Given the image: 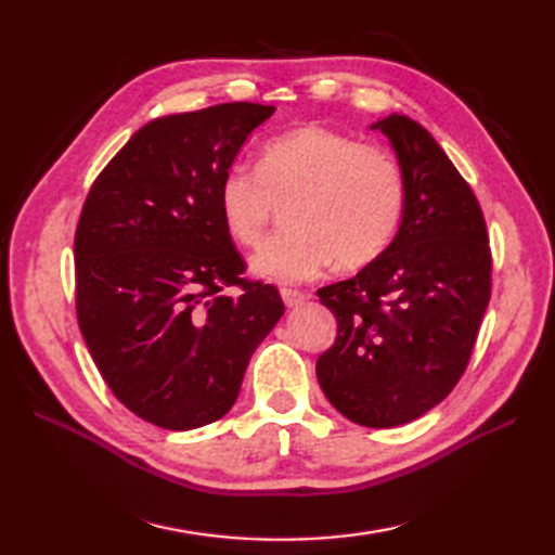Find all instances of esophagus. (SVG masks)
Instances as JSON below:
<instances>
[{
	"mask_svg": "<svg viewBox=\"0 0 555 555\" xmlns=\"http://www.w3.org/2000/svg\"><path fill=\"white\" fill-rule=\"evenodd\" d=\"M281 298H284L286 308H298V305H302L305 300H310L308 293L293 291V288H281Z\"/></svg>",
	"mask_w": 555,
	"mask_h": 555,
	"instance_id": "obj_1",
	"label": "esophagus"
}]
</instances>
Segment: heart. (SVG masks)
Returning a JSON list of instances; mask_svg holds the SVG:
<instances>
[{
  "instance_id": "obj_1",
  "label": "heart",
  "mask_w": 555,
  "mask_h": 555,
  "mask_svg": "<svg viewBox=\"0 0 555 555\" xmlns=\"http://www.w3.org/2000/svg\"><path fill=\"white\" fill-rule=\"evenodd\" d=\"M219 217L235 243L257 245L276 207L286 229L253 255V274L296 284L334 262L360 269L400 231L408 183L393 152L326 126H300L259 150L257 169L233 164L219 181Z\"/></svg>"
}]
</instances>
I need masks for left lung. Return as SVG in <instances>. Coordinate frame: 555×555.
I'll use <instances>...</instances> for the list:
<instances>
[{
    "mask_svg": "<svg viewBox=\"0 0 555 555\" xmlns=\"http://www.w3.org/2000/svg\"><path fill=\"white\" fill-rule=\"evenodd\" d=\"M372 128L403 167L405 217L382 257L317 291L338 322L317 379L340 415L386 429L439 405L463 376L491 298V250L473 188L427 128L405 114Z\"/></svg>",
    "mask_w": 555,
    "mask_h": 555,
    "instance_id": "1",
    "label": "left lung"
}]
</instances>
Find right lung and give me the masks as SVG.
<instances>
[{
	"label": "right lung",
	"mask_w": 555,
	"mask_h": 555,
	"mask_svg": "<svg viewBox=\"0 0 555 555\" xmlns=\"http://www.w3.org/2000/svg\"><path fill=\"white\" fill-rule=\"evenodd\" d=\"M274 107L229 102L145 124L92 183L76 229L80 334L112 393L162 429L227 415L284 314L219 217V181ZM241 285L231 299L223 287Z\"/></svg>",
	"instance_id": "1"
}]
</instances>
